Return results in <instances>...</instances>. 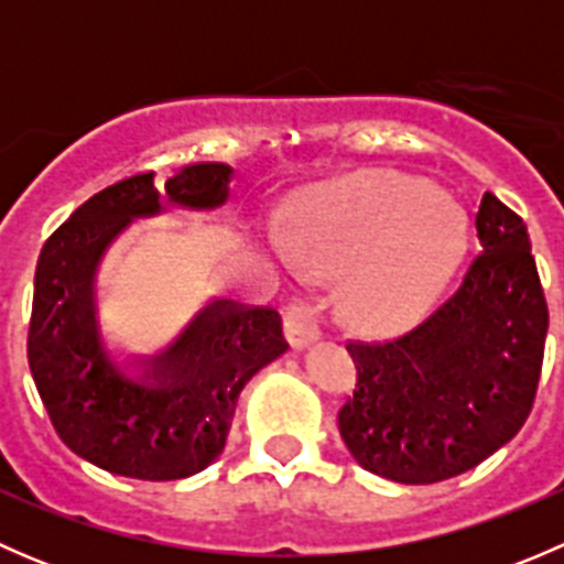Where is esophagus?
Instances as JSON below:
<instances>
[{"mask_svg":"<svg viewBox=\"0 0 564 564\" xmlns=\"http://www.w3.org/2000/svg\"><path fill=\"white\" fill-rule=\"evenodd\" d=\"M324 305L316 300H297V303L289 305L286 318V338L294 349H303L311 340L318 338V322H322Z\"/></svg>","mask_w":564,"mask_h":564,"instance_id":"34e87169","label":"esophagus"}]
</instances>
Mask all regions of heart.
Segmentation results:
<instances>
[{"mask_svg": "<svg viewBox=\"0 0 564 564\" xmlns=\"http://www.w3.org/2000/svg\"><path fill=\"white\" fill-rule=\"evenodd\" d=\"M311 272H340V308L362 327L417 318L456 272L466 242L458 204L401 174H366L327 187L283 231Z\"/></svg>", "mask_w": 564, "mask_h": 564, "instance_id": "obj_1", "label": "heart"}]
</instances>
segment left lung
I'll list each match as a JSON object with an SVG mask.
<instances>
[{"label":"left lung","mask_w":564,"mask_h":564,"mask_svg":"<svg viewBox=\"0 0 564 564\" xmlns=\"http://www.w3.org/2000/svg\"><path fill=\"white\" fill-rule=\"evenodd\" d=\"M480 248L425 322L390 340H349L357 388L338 412L362 469L406 486L456 477L508 445L532 412L549 305L527 226L494 193Z\"/></svg>","instance_id":"left-lung-1"}]
</instances>
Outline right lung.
Returning a JSON list of instances; mask_svg holds the SVG:
<instances>
[{"label": "right lung", "instance_id": "obj_1", "mask_svg": "<svg viewBox=\"0 0 564 564\" xmlns=\"http://www.w3.org/2000/svg\"><path fill=\"white\" fill-rule=\"evenodd\" d=\"M226 163H191L158 191L155 172L130 174L89 196L40 250L26 357L45 412L76 456L135 480H180L224 453L237 398L259 368L289 349L281 314L215 300L152 360L147 382L108 362L93 283L104 250L161 196L209 209L229 196Z\"/></svg>", "mask_w": 564, "mask_h": 564}]
</instances>
